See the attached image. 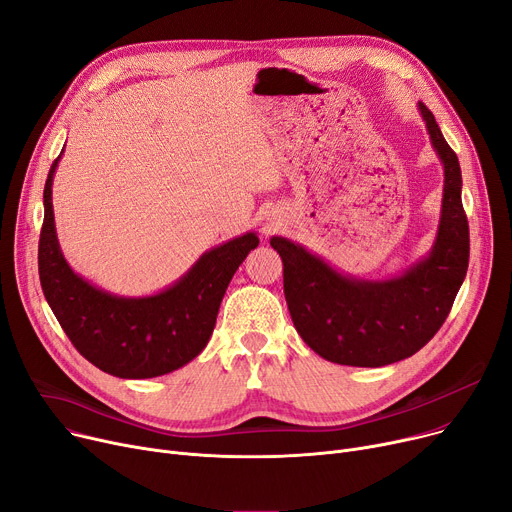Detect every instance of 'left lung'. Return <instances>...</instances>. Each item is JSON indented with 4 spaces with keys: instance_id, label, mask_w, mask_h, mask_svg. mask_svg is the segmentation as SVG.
<instances>
[{
    "instance_id": "obj_1",
    "label": "left lung",
    "mask_w": 512,
    "mask_h": 512,
    "mask_svg": "<svg viewBox=\"0 0 512 512\" xmlns=\"http://www.w3.org/2000/svg\"><path fill=\"white\" fill-rule=\"evenodd\" d=\"M419 112L444 166L440 226L427 257L402 276L375 282L338 274L288 238L270 240L284 263V297L294 328L332 363L382 367L415 355L442 328L467 276L469 222L459 157L421 101Z\"/></svg>"
}]
</instances>
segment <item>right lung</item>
<instances>
[{
    "label": "right lung",
    "mask_w": 512,
    "mask_h": 512,
    "mask_svg": "<svg viewBox=\"0 0 512 512\" xmlns=\"http://www.w3.org/2000/svg\"><path fill=\"white\" fill-rule=\"evenodd\" d=\"M58 161L51 164L43 191L39 280L76 351L124 380L157 378L193 361L211 338L234 272L259 245L257 234L247 232L203 253L176 284L153 297H116L74 274L60 251L51 205Z\"/></svg>",
    "instance_id": "1"
}]
</instances>
